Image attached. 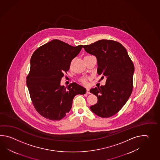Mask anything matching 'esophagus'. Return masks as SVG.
<instances>
[{"label": "esophagus", "instance_id": "34e87169", "mask_svg": "<svg viewBox=\"0 0 160 160\" xmlns=\"http://www.w3.org/2000/svg\"><path fill=\"white\" fill-rule=\"evenodd\" d=\"M86 93L88 94H90V89H89V88H87V89H86Z\"/></svg>", "mask_w": 160, "mask_h": 160}]
</instances>
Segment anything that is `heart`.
<instances>
[{"instance_id": "heart-1", "label": "heart", "mask_w": 160, "mask_h": 160, "mask_svg": "<svg viewBox=\"0 0 160 160\" xmlns=\"http://www.w3.org/2000/svg\"><path fill=\"white\" fill-rule=\"evenodd\" d=\"M81 82H82L83 84L86 85L87 83V79H86V78H85V77H83V78H82L81 79Z\"/></svg>"}]
</instances>
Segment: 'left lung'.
Wrapping results in <instances>:
<instances>
[{
	"label": "left lung",
	"mask_w": 160,
	"mask_h": 160,
	"mask_svg": "<svg viewBox=\"0 0 160 160\" xmlns=\"http://www.w3.org/2000/svg\"><path fill=\"white\" fill-rule=\"evenodd\" d=\"M85 51L95 55L98 75L106 77V84L90 90L98 102L90 107L102 118L115 115L128 101L133 90L134 66L126 48L117 41L102 39L84 45Z\"/></svg>",
	"instance_id": "1"
}]
</instances>
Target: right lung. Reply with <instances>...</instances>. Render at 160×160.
<instances>
[{"label": "right lung", "instance_id": "right-lung-1", "mask_svg": "<svg viewBox=\"0 0 160 160\" xmlns=\"http://www.w3.org/2000/svg\"><path fill=\"white\" fill-rule=\"evenodd\" d=\"M82 47L54 39L38 48L32 55L26 83L35 109L44 118L61 120L70 112L75 95L86 93V88L75 82L68 88L61 86L71 62Z\"/></svg>", "mask_w": 160, "mask_h": 160}]
</instances>
